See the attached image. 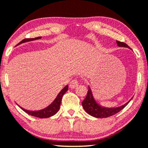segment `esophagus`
<instances>
[{"label": "esophagus", "instance_id": "obj_1", "mask_svg": "<svg viewBox=\"0 0 148 148\" xmlns=\"http://www.w3.org/2000/svg\"><path fill=\"white\" fill-rule=\"evenodd\" d=\"M78 85V82L76 79L72 80V81L70 83V87L72 88V89H74Z\"/></svg>", "mask_w": 148, "mask_h": 148}]
</instances>
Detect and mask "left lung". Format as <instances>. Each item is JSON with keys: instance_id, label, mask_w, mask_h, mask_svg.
Returning <instances> with one entry per match:
<instances>
[{"instance_id": "8db88e82", "label": "left lung", "mask_w": 148, "mask_h": 148, "mask_svg": "<svg viewBox=\"0 0 148 148\" xmlns=\"http://www.w3.org/2000/svg\"><path fill=\"white\" fill-rule=\"evenodd\" d=\"M117 46L119 47H125L131 49L126 44H125L124 42H119L117 41ZM88 91H87V95L85 98V100L82 102V105L85 111L87 113L93 117H97V118H106V117H111V116L115 115V114L119 112L121 110H122L127 104L129 103L130 101H128L127 103H126L124 105L119 106V107L116 108H106L104 106H100V104H98L96 102V101L95 100L94 98H93L92 91H91V88L89 87L88 88Z\"/></svg>"}]
</instances>
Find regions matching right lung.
Segmentation results:
<instances>
[{
  "label": "right lung",
  "instance_id": "add662e5",
  "mask_svg": "<svg viewBox=\"0 0 148 148\" xmlns=\"http://www.w3.org/2000/svg\"><path fill=\"white\" fill-rule=\"evenodd\" d=\"M41 37H35V38H30V39H24V40H22L21 42L19 43V44H22V43L29 42V41H32L35 40H37V39H40ZM68 90V85H66L63 89L61 90L60 92L59 93V94L57 95V98L55 99V100L50 104L48 107L44 108V109L40 110V111H28V110L24 109V108L20 107L23 111L32 116L34 117H39V118H48V117H51V116L55 115L57 113L58 111L60 108V104L61 100H62V97L64 93Z\"/></svg>",
  "mask_w": 148,
  "mask_h": 148
}]
</instances>
